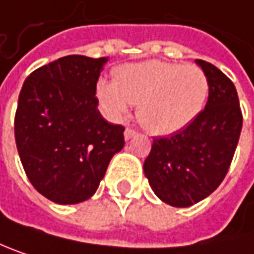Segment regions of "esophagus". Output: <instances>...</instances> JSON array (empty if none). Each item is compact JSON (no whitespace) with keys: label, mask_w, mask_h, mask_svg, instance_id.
<instances>
[{"label":"esophagus","mask_w":254,"mask_h":254,"mask_svg":"<svg viewBox=\"0 0 254 254\" xmlns=\"http://www.w3.org/2000/svg\"><path fill=\"white\" fill-rule=\"evenodd\" d=\"M133 136H136V130H133V128L127 127V128H126V131H124V137H126V140H130Z\"/></svg>","instance_id":"esophagus-1"}]
</instances>
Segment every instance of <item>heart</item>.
<instances>
[{
    "label": "heart",
    "mask_w": 254,
    "mask_h": 254,
    "mask_svg": "<svg viewBox=\"0 0 254 254\" xmlns=\"http://www.w3.org/2000/svg\"><path fill=\"white\" fill-rule=\"evenodd\" d=\"M97 97L108 117L118 120L137 105V120L151 133L166 136L181 131L202 112L210 82L193 64L146 61L120 66L114 82L99 81Z\"/></svg>",
    "instance_id": "heart-1"
}]
</instances>
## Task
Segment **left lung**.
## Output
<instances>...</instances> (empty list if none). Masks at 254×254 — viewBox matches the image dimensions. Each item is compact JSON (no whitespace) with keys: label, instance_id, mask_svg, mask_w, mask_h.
Returning a JSON list of instances; mask_svg holds the SVG:
<instances>
[{"label":"left lung","instance_id":"8db88e82","mask_svg":"<svg viewBox=\"0 0 254 254\" xmlns=\"http://www.w3.org/2000/svg\"><path fill=\"white\" fill-rule=\"evenodd\" d=\"M195 62L210 82L204 111L184 130L154 137L143 164L155 195L173 207L193 205L216 190L228 173L243 127L234 82L214 64Z\"/></svg>","mask_w":254,"mask_h":254}]
</instances>
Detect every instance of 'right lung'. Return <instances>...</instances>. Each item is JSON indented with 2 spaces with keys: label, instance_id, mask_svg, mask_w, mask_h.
<instances>
[{
  "label": "right lung",
  "instance_id": "obj_1",
  "mask_svg": "<svg viewBox=\"0 0 254 254\" xmlns=\"http://www.w3.org/2000/svg\"><path fill=\"white\" fill-rule=\"evenodd\" d=\"M108 58L64 56L23 82L14 137L34 188L58 204H78L99 188L124 146V127L99 112L96 84Z\"/></svg>",
  "mask_w": 254,
  "mask_h": 254
}]
</instances>
